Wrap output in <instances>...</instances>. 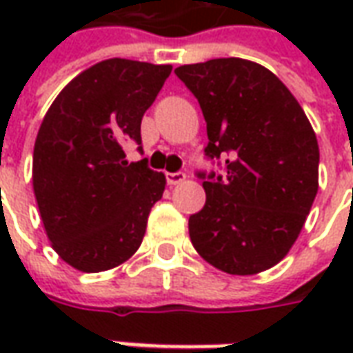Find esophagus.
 <instances>
[{"mask_svg": "<svg viewBox=\"0 0 353 353\" xmlns=\"http://www.w3.org/2000/svg\"><path fill=\"white\" fill-rule=\"evenodd\" d=\"M187 176H185V172H166V181L168 185H179L183 183Z\"/></svg>", "mask_w": 353, "mask_h": 353, "instance_id": "esophagus-1", "label": "esophagus"}]
</instances>
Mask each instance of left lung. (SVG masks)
<instances>
[{
	"label": "left lung",
	"mask_w": 353,
	"mask_h": 353,
	"mask_svg": "<svg viewBox=\"0 0 353 353\" xmlns=\"http://www.w3.org/2000/svg\"><path fill=\"white\" fill-rule=\"evenodd\" d=\"M176 75L206 119L204 154L221 172H196L206 204L189 217L200 257L248 276L280 263L318 192L319 147L303 108L272 72L244 58L179 65Z\"/></svg>",
	"instance_id": "8db88e82"
}]
</instances>
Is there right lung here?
<instances>
[{
  "instance_id": "obj_1",
  "label": "right lung",
  "mask_w": 353,
  "mask_h": 353,
  "mask_svg": "<svg viewBox=\"0 0 353 353\" xmlns=\"http://www.w3.org/2000/svg\"><path fill=\"white\" fill-rule=\"evenodd\" d=\"M172 65L111 58L88 68L58 94L34 147V192L54 252L81 272L130 259L166 177L128 162L141 151V119Z\"/></svg>"
}]
</instances>
